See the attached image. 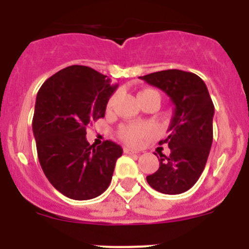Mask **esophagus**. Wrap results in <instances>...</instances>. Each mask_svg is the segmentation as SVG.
I'll list each match as a JSON object with an SVG mask.
<instances>
[{"instance_id": "34e87169", "label": "esophagus", "mask_w": 249, "mask_h": 249, "mask_svg": "<svg viewBox=\"0 0 249 249\" xmlns=\"http://www.w3.org/2000/svg\"><path fill=\"white\" fill-rule=\"evenodd\" d=\"M123 152H124L126 155H136V153H138L137 151L129 148V147H124V148H123Z\"/></svg>"}]
</instances>
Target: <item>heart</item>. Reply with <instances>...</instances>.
Wrapping results in <instances>:
<instances>
[{"instance_id":"b5f03b06","label":"heart","mask_w":249,"mask_h":249,"mask_svg":"<svg viewBox=\"0 0 249 249\" xmlns=\"http://www.w3.org/2000/svg\"><path fill=\"white\" fill-rule=\"evenodd\" d=\"M157 94L160 97V94L157 93L153 89H143L138 93V98L142 97V96H146V94ZM114 101H116V96L109 98L108 101V108H112ZM118 138L121 141H123L124 143L129 144V146H140L142 144V142L148 138H151L152 136L155 135V131L149 124H123L120 127L117 132Z\"/></svg>"}]
</instances>
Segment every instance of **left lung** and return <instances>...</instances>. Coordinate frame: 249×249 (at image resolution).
Here are the masks:
<instances>
[{"mask_svg":"<svg viewBox=\"0 0 249 249\" xmlns=\"http://www.w3.org/2000/svg\"><path fill=\"white\" fill-rule=\"evenodd\" d=\"M162 89L175 105L169 136L160 144H168L171 153H160V168L147 176L153 190L179 195L198 181L207 163L213 141V106L206 83L192 72L166 70L141 77Z\"/></svg>","mask_w":249,"mask_h":249,"instance_id":"obj_1","label":"left lung"}]
</instances>
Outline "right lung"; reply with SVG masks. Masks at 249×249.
Returning <instances> with one entry per match:
<instances>
[{
    "instance_id": "1",
    "label": "right lung",
    "mask_w": 249,
    "mask_h": 249,
    "mask_svg": "<svg viewBox=\"0 0 249 249\" xmlns=\"http://www.w3.org/2000/svg\"><path fill=\"white\" fill-rule=\"evenodd\" d=\"M107 76L86 66H70L51 76L37 93L32 120L43 173L58 192L76 201L102 195L111 183L120 144H89L86 128L105 117L117 89Z\"/></svg>"
}]
</instances>
